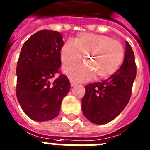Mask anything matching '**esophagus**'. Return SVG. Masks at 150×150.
I'll return each instance as SVG.
<instances>
[{
    "mask_svg": "<svg viewBox=\"0 0 150 150\" xmlns=\"http://www.w3.org/2000/svg\"><path fill=\"white\" fill-rule=\"evenodd\" d=\"M70 84H71V87H73V86H75V85H76V82H75V81H73V80H71V81H70Z\"/></svg>",
    "mask_w": 150,
    "mask_h": 150,
    "instance_id": "34e87169",
    "label": "esophagus"
}]
</instances>
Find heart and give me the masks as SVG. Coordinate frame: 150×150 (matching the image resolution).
I'll return each instance as SVG.
<instances>
[{
  "mask_svg": "<svg viewBox=\"0 0 150 150\" xmlns=\"http://www.w3.org/2000/svg\"><path fill=\"white\" fill-rule=\"evenodd\" d=\"M82 54L86 62L75 63L64 68V73L78 81L89 80L94 73L97 78L112 75L123 59L124 49L120 42L105 35L80 33L75 41L68 40L61 51L64 64L79 60Z\"/></svg>",
  "mask_w": 150,
  "mask_h": 150,
  "instance_id": "obj_1",
  "label": "heart"
}]
</instances>
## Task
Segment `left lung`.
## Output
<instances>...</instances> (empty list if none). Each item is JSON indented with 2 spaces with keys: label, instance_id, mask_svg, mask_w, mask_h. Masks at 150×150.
Masks as SVG:
<instances>
[{
  "label": "left lung",
  "instance_id": "left-lung-1",
  "mask_svg": "<svg viewBox=\"0 0 150 150\" xmlns=\"http://www.w3.org/2000/svg\"><path fill=\"white\" fill-rule=\"evenodd\" d=\"M136 75L134 53L126 41L124 61L120 69L103 82L86 86L81 109L86 119L92 123L103 125L117 117L129 101Z\"/></svg>",
  "mask_w": 150,
  "mask_h": 150
}]
</instances>
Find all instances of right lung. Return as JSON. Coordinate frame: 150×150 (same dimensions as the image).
I'll return each mask as SVG.
<instances>
[{
    "label": "right lung",
    "mask_w": 150,
    "mask_h": 150,
    "mask_svg": "<svg viewBox=\"0 0 150 150\" xmlns=\"http://www.w3.org/2000/svg\"><path fill=\"white\" fill-rule=\"evenodd\" d=\"M62 35L42 30L24 44L17 64L16 95L24 113L32 120L48 121L58 116L62 101L71 85L64 75L52 82L61 66Z\"/></svg>",
    "instance_id": "obj_1"
}]
</instances>
